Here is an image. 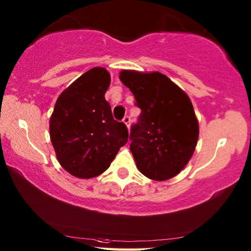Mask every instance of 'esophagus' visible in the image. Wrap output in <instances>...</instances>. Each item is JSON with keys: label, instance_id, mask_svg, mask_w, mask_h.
Segmentation results:
<instances>
[{"label": "esophagus", "instance_id": "34e87169", "mask_svg": "<svg viewBox=\"0 0 251 251\" xmlns=\"http://www.w3.org/2000/svg\"><path fill=\"white\" fill-rule=\"evenodd\" d=\"M123 122H124L125 125L129 128V126H130V117L128 115H126L124 118H123Z\"/></svg>", "mask_w": 251, "mask_h": 251}]
</instances>
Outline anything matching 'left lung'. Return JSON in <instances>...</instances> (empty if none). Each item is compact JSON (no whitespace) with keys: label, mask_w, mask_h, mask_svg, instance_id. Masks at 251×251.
<instances>
[{"label":"left lung","mask_w":251,"mask_h":251,"mask_svg":"<svg viewBox=\"0 0 251 251\" xmlns=\"http://www.w3.org/2000/svg\"><path fill=\"white\" fill-rule=\"evenodd\" d=\"M120 79L141 110L129 136L137 169L151 180L171 179L188 165L198 143L199 122L192 102L160 72L123 70Z\"/></svg>","instance_id":"8db88e82"}]
</instances>
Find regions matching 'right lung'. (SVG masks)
Instances as JSON below:
<instances>
[{"mask_svg":"<svg viewBox=\"0 0 251 251\" xmlns=\"http://www.w3.org/2000/svg\"><path fill=\"white\" fill-rule=\"evenodd\" d=\"M110 84L106 69L92 68L59 95L50 117L58 161L80 179L102 175L128 140L126 125L114 120L104 97Z\"/></svg>","mask_w":251,"mask_h":251,"instance_id":"add662e5","label":"right lung"}]
</instances>
